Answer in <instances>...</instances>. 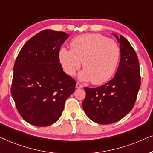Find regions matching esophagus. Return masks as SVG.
I'll use <instances>...</instances> for the list:
<instances>
[{
    "mask_svg": "<svg viewBox=\"0 0 153 153\" xmlns=\"http://www.w3.org/2000/svg\"><path fill=\"white\" fill-rule=\"evenodd\" d=\"M82 87H83L82 85L80 84V83H79V82H77L76 85H75V88H78V89H79V88H82Z\"/></svg>",
    "mask_w": 153,
    "mask_h": 153,
    "instance_id": "esophagus-1",
    "label": "esophagus"
}]
</instances>
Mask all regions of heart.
Instances as JSON below:
<instances>
[{"mask_svg":"<svg viewBox=\"0 0 153 153\" xmlns=\"http://www.w3.org/2000/svg\"><path fill=\"white\" fill-rule=\"evenodd\" d=\"M71 50L61 48L59 61L68 75H74L80 68L81 80L94 85L107 82L114 74L120 59V49L117 42L100 34H85L71 40Z\"/></svg>","mask_w":153,"mask_h":153,"instance_id":"b5f03b06","label":"heart"}]
</instances>
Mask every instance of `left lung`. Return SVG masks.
Wrapping results in <instances>:
<instances>
[{
	"instance_id": "8db88e82",
	"label": "left lung",
	"mask_w": 153,
	"mask_h": 153,
	"mask_svg": "<svg viewBox=\"0 0 153 153\" xmlns=\"http://www.w3.org/2000/svg\"><path fill=\"white\" fill-rule=\"evenodd\" d=\"M119 43L121 59L113 78L97 88H85L82 108L90 119L100 124L115 123L134 107L140 86V65L136 51L123 36L114 34Z\"/></svg>"
}]
</instances>
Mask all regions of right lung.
I'll return each instance as SVG.
<instances>
[{"instance_id":"right-lung-1","label":"right lung","mask_w":153,"mask_h":153,"mask_svg":"<svg viewBox=\"0 0 153 153\" xmlns=\"http://www.w3.org/2000/svg\"><path fill=\"white\" fill-rule=\"evenodd\" d=\"M68 36L43 30L28 40L17 56L11 94L19 114L30 124L44 127L55 123L75 90L76 82L63 72L59 57Z\"/></svg>"}]
</instances>
